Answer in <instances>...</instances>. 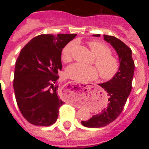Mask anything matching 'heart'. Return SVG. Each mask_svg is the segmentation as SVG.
Masks as SVG:
<instances>
[{"mask_svg":"<svg viewBox=\"0 0 149 149\" xmlns=\"http://www.w3.org/2000/svg\"><path fill=\"white\" fill-rule=\"evenodd\" d=\"M75 45V42L72 41L63 48L61 59L64 63H68L72 60V52ZM89 46L95 56V63L97 68L76 63L68 67L67 75L81 82L95 80L99 74L104 81H110L113 78L120 69V61L118 57L112 54L110 47L102 42L91 41Z\"/></svg>","mask_w":149,"mask_h":149,"instance_id":"1","label":"heart"}]
</instances>
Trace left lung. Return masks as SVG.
Returning a JSON list of instances; mask_svg holds the SVG:
<instances>
[{
    "instance_id": "obj_1",
    "label": "left lung",
    "mask_w": 149,
    "mask_h": 149,
    "mask_svg": "<svg viewBox=\"0 0 149 149\" xmlns=\"http://www.w3.org/2000/svg\"><path fill=\"white\" fill-rule=\"evenodd\" d=\"M94 36H100V34ZM103 36L105 41L113 45L119 55L120 69L110 81L99 84L107 93L108 102L99 113L93 116L89 120L81 122L83 125L88 127H104L113 122L123 110L132 88L135 65L131 49L115 36L108 35Z\"/></svg>"
}]
</instances>
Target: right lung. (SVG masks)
<instances>
[{
    "instance_id": "right-lung-1",
    "label": "right lung",
    "mask_w": 149,
    "mask_h": 149,
    "mask_svg": "<svg viewBox=\"0 0 149 149\" xmlns=\"http://www.w3.org/2000/svg\"><path fill=\"white\" fill-rule=\"evenodd\" d=\"M77 34H42L22 49L15 62L13 87L24 119L37 126H50L64 104L55 85L62 69L63 48Z\"/></svg>"
}]
</instances>
